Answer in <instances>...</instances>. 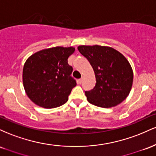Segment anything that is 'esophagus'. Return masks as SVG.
Instances as JSON below:
<instances>
[{
    "label": "esophagus",
    "instance_id": "1",
    "mask_svg": "<svg viewBox=\"0 0 156 156\" xmlns=\"http://www.w3.org/2000/svg\"><path fill=\"white\" fill-rule=\"evenodd\" d=\"M83 78H84V76H82V77H81V78H80V79L78 80V83H82V81H83Z\"/></svg>",
    "mask_w": 156,
    "mask_h": 156
}]
</instances>
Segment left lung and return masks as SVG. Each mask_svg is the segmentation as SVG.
I'll return each instance as SVG.
<instances>
[{
    "label": "left lung",
    "instance_id": "obj_1",
    "mask_svg": "<svg viewBox=\"0 0 156 156\" xmlns=\"http://www.w3.org/2000/svg\"><path fill=\"white\" fill-rule=\"evenodd\" d=\"M78 49L89 60L95 75V87L85 92L89 103L106 108L124 101L129 95L133 80L128 60L108 46L80 45Z\"/></svg>",
    "mask_w": 156,
    "mask_h": 156
}]
</instances>
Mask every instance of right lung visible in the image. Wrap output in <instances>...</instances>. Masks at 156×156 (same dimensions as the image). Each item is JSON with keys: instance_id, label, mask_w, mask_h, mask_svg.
Wrapping results in <instances>:
<instances>
[{"instance_id": "right-lung-1", "label": "right lung", "mask_w": 156, "mask_h": 156, "mask_svg": "<svg viewBox=\"0 0 156 156\" xmlns=\"http://www.w3.org/2000/svg\"><path fill=\"white\" fill-rule=\"evenodd\" d=\"M73 47L57 46L41 50L30 55L24 64L23 83L27 96L36 105L44 108L61 106L76 80L71 78L73 67L67 58L75 52Z\"/></svg>"}]
</instances>
